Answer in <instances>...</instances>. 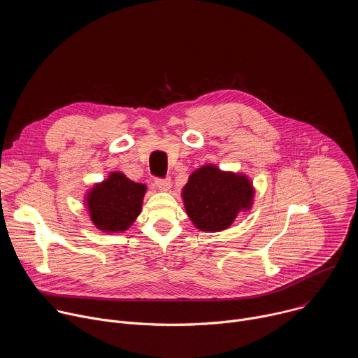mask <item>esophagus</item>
<instances>
[{"instance_id":"1","label":"esophagus","mask_w":358,"mask_h":358,"mask_svg":"<svg viewBox=\"0 0 358 358\" xmlns=\"http://www.w3.org/2000/svg\"><path fill=\"white\" fill-rule=\"evenodd\" d=\"M152 185H155L156 188H159L160 191L167 192V191L171 189V180L170 178H156L155 184H152Z\"/></svg>"}]
</instances>
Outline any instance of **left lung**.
Returning a JSON list of instances; mask_svg holds the SVG:
<instances>
[{
    "label": "left lung",
    "mask_w": 358,
    "mask_h": 358,
    "mask_svg": "<svg viewBox=\"0 0 358 358\" xmlns=\"http://www.w3.org/2000/svg\"><path fill=\"white\" fill-rule=\"evenodd\" d=\"M181 198L195 228L221 232L228 229L241 213L252 208L255 187L248 176L224 171L208 163L189 174Z\"/></svg>",
    "instance_id": "8db88e82"
}]
</instances>
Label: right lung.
<instances>
[{"mask_svg": "<svg viewBox=\"0 0 358 358\" xmlns=\"http://www.w3.org/2000/svg\"><path fill=\"white\" fill-rule=\"evenodd\" d=\"M147 185L134 182L122 171H112L85 194V208L92 224L101 232L127 231L141 213Z\"/></svg>", "mask_w": 358, "mask_h": 358, "instance_id": "1", "label": "right lung"}]
</instances>
